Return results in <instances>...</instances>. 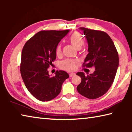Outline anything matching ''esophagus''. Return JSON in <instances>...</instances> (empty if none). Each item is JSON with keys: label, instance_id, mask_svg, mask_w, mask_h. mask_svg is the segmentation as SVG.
I'll use <instances>...</instances> for the list:
<instances>
[{"label": "esophagus", "instance_id": "34e87169", "mask_svg": "<svg viewBox=\"0 0 132 132\" xmlns=\"http://www.w3.org/2000/svg\"><path fill=\"white\" fill-rule=\"evenodd\" d=\"M75 75H76V73H69V76H70V77L75 76Z\"/></svg>", "mask_w": 132, "mask_h": 132}]
</instances>
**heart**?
Listing matches in <instances>:
<instances>
[{"label": "heart", "mask_w": 132, "mask_h": 132, "mask_svg": "<svg viewBox=\"0 0 132 132\" xmlns=\"http://www.w3.org/2000/svg\"><path fill=\"white\" fill-rule=\"evenodd\" d=\"M69 41L77 49H80L84 44L83 38L80 34L77 32H75L69 38ZM55 52L56 55H59L61 53V46L58 44L56 48ZM77 63V61L72 59H66L60 63V68L66 70H74Z\"/></svg>", "instance_id": "1"}]
</instances>
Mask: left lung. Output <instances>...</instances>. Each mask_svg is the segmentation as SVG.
I'll return each instance as SVG.
<instances>
[{"label":"left lung","mask_w":132,"mask_h":132,"mask_svg":"<svg viewBox=\"0 0 132 132\" xmlns=\"http://www.w3.org/2000/svg\"><path fill=\"white\" fill-rule=\"evenodd\" d=\"M88 42V53L82 67H94L93 74L84 75L78 72L81 79L77 90L79 94L88 99H96L104 95L112 84L119 65V56L111 37L105 32L84 27Z\"/></svg>","instance_id":"left-lung-1"}]
</instances>
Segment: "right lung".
Returning <instances> with one entry per match:
<instances>
[{
	"label": "right lung",
	"mask_w": 132,
	"mask_h": 132,
	"mask_svg": "<svg viewBox=\"0 0 132 132\" xmlns=\"http://www.w3.org/2000/svg\"><path fill=\"white\" fill-rule=\"evenodd\" d=\"M69 30H43L29 39L22 50L20 73L29 92L37 100L48 101L56 97L69 76L57 70L55 76L49 75L48 69L56 59V48Z\"/></svg>",
	"instance_id": "add662e5"
}]
</instances>
